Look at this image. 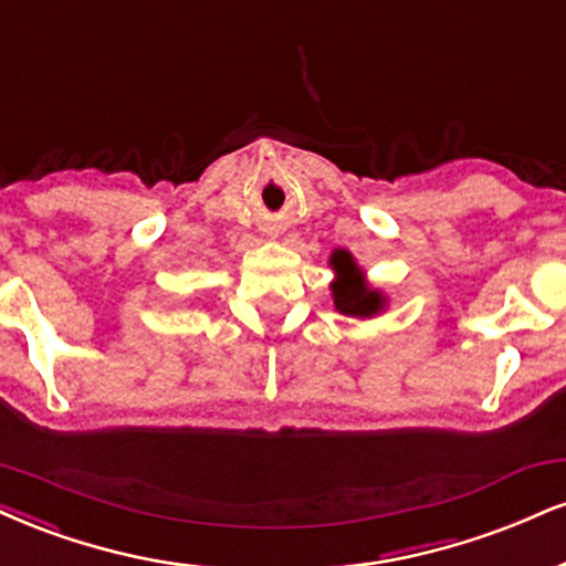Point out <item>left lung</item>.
Returning a JSON list of instances; mask_svg holds the SVG:
<instances>
[{
    "label": "left lung",
    "instance_id": "obj_1",
    "mask_svg": "<svg viewBox=\"0 0 566 566\" xmlns=\"http://www.w3.org/2000/svg\"><path fill=\"white\" fill-rule=\"evenodd\" d=\"M329 265L335 271L329 290L337 313L350 318H374L387 311L390 297L382 290L371 287V282L366 279L360 265L356 263V258L348 250H335L329 258Z\"/></svg>",
    "mask_w": 566,
    "mask_h": 566
}]
</instances>
